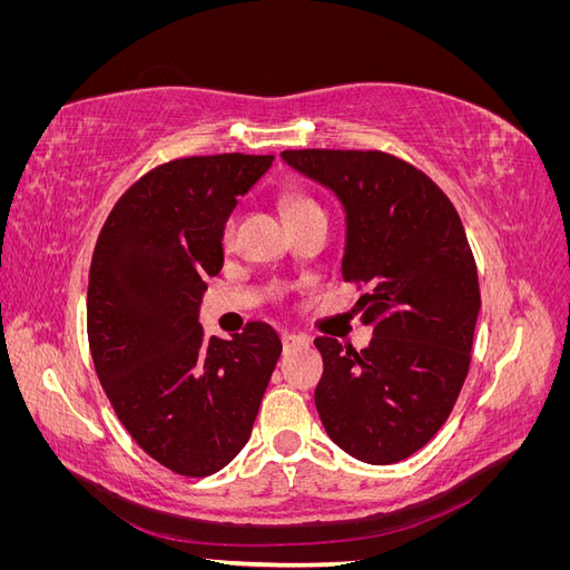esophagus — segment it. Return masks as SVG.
<instances>
[{"instance_id": "esophagus-1", "label": "esophagus", "mask_w": 570, "mask_h": 570, "mask_svg": "<svg viewBox=\"0 0 570 570\" xmlns=\"http://www.w3.org/2000/svg\"><path fill=\"white\" fill-rule=\"evenodd\" d=\"M281 340H283V344H285V350L287 347H304V344H308V337H304V335H295V333H281Z\"/></svg>"}]
</instances>
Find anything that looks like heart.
Instances as JSON below:
<instances>
[{
    "label": "heart",
    "mask_w": 570,
    "mask_h": 570,
    "mask_svg": "<svg viewBox=\"0 0 570 570\" xmlns=\"http://www.w3.org/2000/svg\"><path fill=\"white\" fill-rule=\"evenodd\" d=\"M283 206H285L287 220L297 218V216H302V214L318 212V209H321V206H318L314 199H308V197H304V195H299V193H287V195L283 197ZM233 230H235V216H230L226 223H223V239H230Z\"/></svg>",
    "instance_id": "1"
}]
</instances>
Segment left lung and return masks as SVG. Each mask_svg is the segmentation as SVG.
Masks as SVG:
<instances>
[{"mask_svg": "<svg viewBox=\"0 0 570 570\" xmlns=\"http://www.w3.org/2000/svg\"><path fill=\"white\" fill-rule=\"evenodd\" d=\"M299 174L331 187L347 212L342 278L368 287L356 306L373 340L356 352L316 337L325 433L358 461L419 452L450 419L471 366L480 312L463 223L423 170L377 149H287Z\"/></svg>", "mask_w": 570, "mask_h": 570, "instance_id": "8db88e82", "label": "left lung"}]
</instances>
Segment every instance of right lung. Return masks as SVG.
<instances>
[{
	"instance_id": "right-lung-1",
	"label": "right lung",
	"mask_w": 570,
	"mask_h": 570,
	"mask_svg": "<svg viewBox=\"0 0 570 570\" xmlns=\"http://www.w3.org/2000/svg\"><path fill=\"white\" fill-rule=\"evenodd\" d=\"M271 164L239 151L161 164L126 189L97 237V377L130 438L178 475H212L237 456L283 352L262 321L233 340L199 325L206 278L223 268V223Z\"/></svg>"
}]
</instances>
